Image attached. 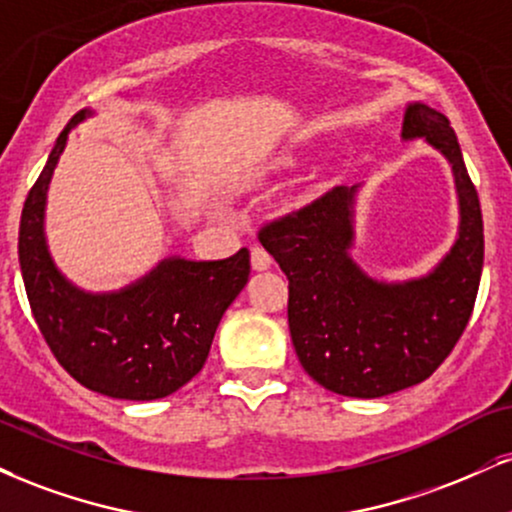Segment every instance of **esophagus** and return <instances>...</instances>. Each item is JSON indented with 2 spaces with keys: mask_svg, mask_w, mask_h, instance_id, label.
<instances>
[{
  "mask_svg": "<svg viewBox=\"0 0 512 512\" xmlns=\"http://www.w3.org/2000/svg\"><path fill=\"white\" fill-rule=\"evenodd\" d=\"M250 262H252V269L262 272V269L272 267V255H269V252L264 250L262 245H252V248H250Z\"/></svg>",
  "mask_w": 512,
  "mask_h": 512,
  "instance_id": "obj_1",
  "label": "esophagus"
}]
</instances>
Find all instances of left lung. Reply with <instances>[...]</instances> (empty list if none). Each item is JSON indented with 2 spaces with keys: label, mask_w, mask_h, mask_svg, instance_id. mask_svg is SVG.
<instances>
[{
  "label": "left lung",
  "mask_w": 512,
  "mask_h": 512,
  "mask_svg": "<svg viewBox=\"0 0 512 512\" xmlns=\"http://www.w3.org/2000/svg\"><path fill=\"white\" fill-rule=\"evenodd\" d=\"M403 138L436 147L451 162L458 188V240L432 274L381 283L350 260L357 186L331 188L257 233L288 279V329L300 365L338 396L381 398L432 377L477 300L482 207L451 121L427 104H408Z\"/></svg>",
  "instance_id": "8db88e82"
}]
</instances>
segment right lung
<instances>
[{"mask_svg":"<svg viewBox=\"0 0 512 512\" xmlns=\"http://www.w3.org/2000/svg\"><path fill=\"white\" fill-rule=\"evenodd\" d=\"M30 188L18 229V262L28 303L57 362L85 389L121 400H157L188 384L205 365L214 331L250 276V252L217 262L164 260L119 293H85L59 274L45 243L49 178L69 128Z\"/></svg>","mask_w":512,"mask_h":512,"instance_id":"right-lung-1","label":"right lung"}]
</instances>
